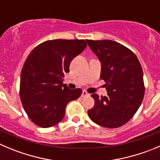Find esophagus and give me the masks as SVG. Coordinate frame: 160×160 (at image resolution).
<instances>
[{"instance_id":"34e87169","label":"esophagus","mask_w":160,"mask_h":160,"mask_svg":"<svg viewBox=\"0 0 160 160\" xmlns=\"http://www.w3.org/2000/svg\"><path fill=\"white\" fill-rule=\"evenodd\" d=\"M88 95H89V94L86 91H83V92H82V94H81L82 97H86V96H88Z\"/></svg>"}]
</instances>
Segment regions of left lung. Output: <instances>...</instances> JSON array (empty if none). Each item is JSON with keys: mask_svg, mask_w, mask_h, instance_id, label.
<instances>
[{"mask_svg": "<svg viewBox=\"0 0 160 160\" xmlns=\"http://www.w3.org/2000/svg\"><path fill=\"white\" fill-rule=\"evenodd\" d=\"M101 62L100 78L106 82L107 96L92 94L90 118L102 127L118 128L136 114L144 95L142 68L135 53L111 40H86Z\"/></svg>", "mask_w": 160, "mask_h": 160, "instance_id": "obj_1", "label": "left lung"}]
</instances>
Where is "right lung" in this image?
<instances>
[{"mask_svg": "<svg viewBox=\"0 0 160 160\" xmlns=\"http://www.w3.org/2000/svg\"><path fill=\"white\" fill-rule=\"evenodd\" d=\"M87 43L83 39L48 40L37 46L25 61L20 76L19 95L27 114L35 125L48 128L64 118L70 101L82 90L69 89L63 83L73 58Z\"/></svg>", "mask_w": 160, "mask_h": 160, "instance_id": "obj_1", "label": "right lung"}]
</instances>
